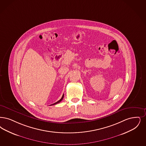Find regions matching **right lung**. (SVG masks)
<instances>
[{"mask_svg": "<svg viewBox=\"0 0 146 146\" xmlns=\"http://www.w3.org/2000/svg\"><path fill=\"white\" fill-rule=\"evenodd\" d=\"M64 94H63L62 95V98H61V99H60L57 102H56V103H54V104H51L50 105H55V104H58V103H60L62 99H63V98H64Z\"/></svg>", "mask_w": 146, "mask_h": 146, "instance_id": "obj_1", "label": "right lung"}]
</instances>
